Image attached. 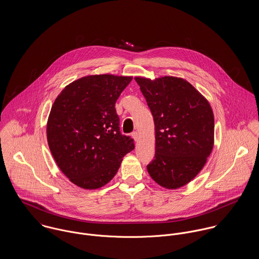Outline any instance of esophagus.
I'll return each mask as SVG.
<instances>
[{"label": "esophagus", "instance_id": "34e87169", "mask_svg": "<svg viewBox=\"0 0 259 259\" xmlns=\"http://www.w3.org/2000/svg\"><path fill=\"white\" fill-rule=\"evenodd\" d=\"M132 136H133V138H134V140H135L136 142L139 140V133H138V132H134V133L132 134Z\"/></svg>", "mask_w": 259, "mask_h": 259}]
</instances>
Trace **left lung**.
Masks as SVG:
<instances>
[{"instance_id": "8db88e82", "label": "left lung", "mask_w": 259, "mask_h": 259, "mask_svg": "<svg viewBox=\"0 0 259 259\" xmlns=\"http://www.w3.org/2000/svg\"><path fill=\"white\" fill-rule=\"evenodd\" d=\"M155 128L154 159L147 166L162 187L177 189L202 169L214 144V116L208 101L187 80L164 75L136 76Z\"/></svg>"}]
</instances>
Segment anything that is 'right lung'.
<instances>
[{"instance_id":"add662e5","label":"right lung","mask_w":259,"mask_h":259,"mask_svg":"<svg viewBox=\"0 0 259 259\" xmlns=\"http://www.w3.org/2000/svg\"><path fill=\"white\" fill-rule=\"evenodd\" d=\"M133 76L93 74L68 84L57 97L47 122V140L62 172L84 189L111 182L122 157L135 148L119 132L115 102Z\"/></svg>"}]
</instances>
